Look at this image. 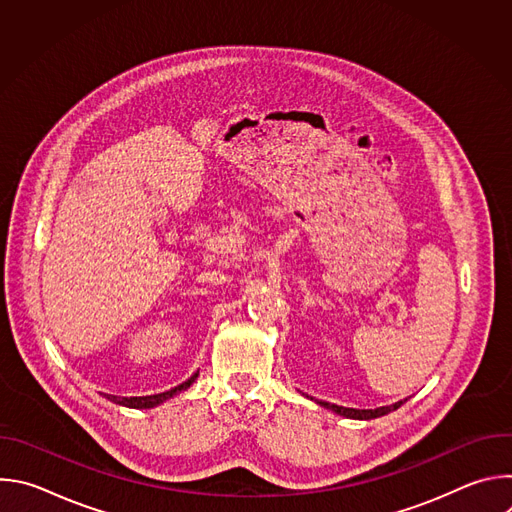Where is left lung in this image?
Masks as SVG:
<instances>
[{
    "label": "left lung",
    "mask_w": 512,
    "mask_h": 512,
    "mask_svg": "<svg viewBox=\"0 0 512 512\" xmlns=\"http://www.w3.org/2000/svg\"><path fill=\"white\" fill-rule=\"evenodd\" d=\"M320 407L324 409H330L332 413L336 415H342L346 419H377V417H383L395 409H399L405 401H397L393 405H387V407H377V409H352V407H342V405H334V403H328V401H316Z\"/></svg>",
    "instance_id": "8db88e82"
}]
</instances>
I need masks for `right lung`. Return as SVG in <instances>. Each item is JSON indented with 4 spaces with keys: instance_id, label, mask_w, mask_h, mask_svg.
<instances>
[{
    "instance_id": "right-lung-1",
    "label": "right lung",
    "mask_w": 512,
    "mask_h": 512,
    "mask_svg": "<svg viewBox=\"0 0 512 512\" xmlns=\"http://www.w3.org/2000/svg\"><path fill=\"white\" fill-rule=\"evenodd\" d=\"M196 377H198V373H194V375H192L188 381H184L182 385H178V387H174V389H170V391H166V393H158V395H148V397H121V399L115 397V395H105V399L113 401L115 405L129 407V409H154V407L162 405L164 401L172 399L174 395L186 391V389L196 381Z\"/></svg>"
}]
</instances>
